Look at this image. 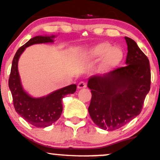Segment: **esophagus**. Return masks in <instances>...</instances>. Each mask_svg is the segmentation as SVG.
I'll use <instances>...</instances> for the list:
<instances>
[{"mask_svg": "<svg viewBox=\"0 0 160 160\" xmlns=\"http://www.w3.org/2000/svg\"><path fill=\"white\" fill-rule=\"evenodd\" d=\"M78 89H84V88L86 87V83L85 82H83V81L80 82L78 83Z\"/></svg>", "mask_w": 160, "mask_h": 160, "instance_id": "esophagus-1", "label": "esophagus"}]
</instances>
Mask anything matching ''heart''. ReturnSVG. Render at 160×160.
<instances>
[{"instance_id": "obj_1", "label": "heart", "mask_w": 160, "mask_h": 160, "mask_svg": "<svg viewBox=\"0 0 160 160\" xmlns=\"http://www.w3.org/2000/svg\"><path fill=\"white\" fill-rule=\"evenodd\" d=\"M103 57V66L109 68L120 63L123 58V52L119 47H113L111 43L104 42L91 47L83 55L86 60H96Z\"/></svg>"}]
</instances>
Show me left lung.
<instances>
[{
  "instance_id": "obj_1",
  "label": "left lung",
  "mask_w": 160,
  "mask_h": 160,
  "mask_svg": "<svg viewBox=\"0 0 160 160\" xmlns=\"http://www.w3.org/2000/svg\"><path fill=\"white\" fill-rule=\"evenodd\" d=\"M128 46L125 67L92 76L88 108L93 122L108 131L118 129L140 114L150 89V62L137 43L125 37Z\"/></svg>"
}]
</instances>
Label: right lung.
I'll return each mask as SVG.
<instances>
[{
  "label": "right lung",
  "mask_w": 160,
  "mask_h": 160,
  "mask_svg": "<svg viewBox=\"0 0 160 160\" xmlns=\"http://www.w3.org/2000/svg\"><path fill=\"white\" fill-rule=\"evenodd\" d=\"M55 36H37L32 38L18 49L14 56L11 67L9 87L12 93V102L17 112L28 123L34 126L44 128L58 120L62 113V98L66 95L76 91L77 86L72 84L53 92L42 98H33L22 86L18 71V61L25 48L36 43H52Z\"/></svg>",
  "instance_id": "1"
}]
</instances>
